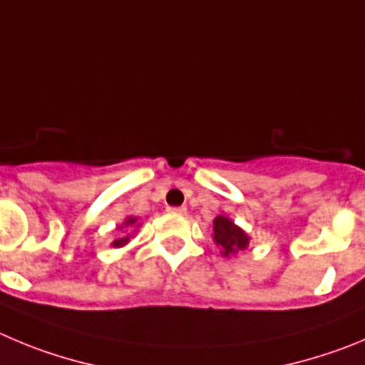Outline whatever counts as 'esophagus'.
I'll return each mask as SVG.
<instances>
[{"label":"esophagus","mask_w":365,"mask_h":365,"mask_svg":"<svg viewBox=\"0 0 365 365\" xmlns=\"http://www.w3.org/2000/svg\"><path fill=\"white\" fill-rule=\"evenodd\" d=\"M169 212H175V214H185L187 212V209L185 207H169Z\"/></svg>","instance_id":"1"}]
</instances>
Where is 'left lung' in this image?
Listing matches in <instances>:
<instances>
[{
	"mask_svg": "<svg viewBox=\"0 0 365 365\" xmlns=\"http://www.w3.org/2000/svg\"><path fill=\"white\" fill-rule=\"evenodd\" d=\"M214 241L221 248L223 255L236 254L237 250H243L248 245V236L236 227L229 217L217 216L214 220Z\"/></svg>",
	"mask_w": 365,
	"mask_h": 365,
	"instance_id": "1",
	"label": "left lung"
}]
</instances>
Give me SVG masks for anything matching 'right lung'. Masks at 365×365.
Returning <instances> with one entry per match:
<instances>
[{
  "label": "right lung",
  "mask_w": 365,
  "mask_h": 365,
  "mask_svg": "<svg viewBox=\"0 0 365 365\" xmlns=\"http://www.w3.org/2000/svg\"><path fill=\"white\" fill-rule=\"evenodd\" d=\"M135 217H128V220L124 221V225H122V227H124V229H129V227H133V225H135ZM125 232H128V230H125ZM129 241V234H125L124 237H118V240H115L113 241V247H122V245H125Z\"/></svg>",
  "instance_id": "right-lung-1"
}]
</instances>
